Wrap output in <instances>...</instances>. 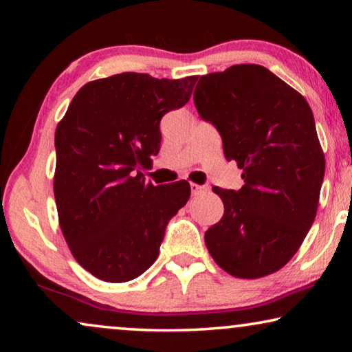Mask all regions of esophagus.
I'll return each instance as SVG.
<instances>
[{"instance_id":"34e87169","label":"esophagus","mask_w":352,"mask_h":352,"mask_svg":"<svg viewBox=\"0 0 352 352\" xmlns=\"http://www.w3.org/2000/svg\"><path fill=\"white\" fill-rule=\"evenodd\" d=\"M205 190H208V186H200V184L190 183V192H192V195H199L201 192H205Z\"/></svg>"}]
</instances>
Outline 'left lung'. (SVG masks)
I'll use <instances>...</instances> for the list:
<instances>
[{"label": "left lung", "instance_id": "8db88e82", "mask_svg": "<svg viewBox=\"0 0 352 352\" xmlns=\"http://www.w3.org/2000/svg\"><path fill=\"white\" fill-rule=\"evenodd\" d=\"M194 104L243 170L239 190L212 188L225 214L205 233L208 252L233 276L270 275L298 252L317 214L324 155L311 107L253 63L201 76Z\"/></svg>", "mask_w": 352, "mask_h": 352}]
</instances>
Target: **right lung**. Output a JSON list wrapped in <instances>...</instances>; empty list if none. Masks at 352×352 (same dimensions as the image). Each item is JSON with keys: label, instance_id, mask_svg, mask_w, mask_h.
Returning a JSON list of instances; mask_svg holds the SVG:
<instances>
[{"label": "right lung", "instance_id": "1", "mask_svg": "<svg viewBox=\"0 0 352 352\" xmlns=\"http://www.w3.org/2000/svg\"><path fill=\"white\" fill-rule=\"evenodd\" d=\"M197 76L121 73L88 82L56 130L54 197L76 261L107 283L142 275L166 226L190 195L188 182L146 183L141 168L162 144L160 121L188 102Z\"/></svg>", "mask_w": 352, "mask_h": 352}]
</instances>
